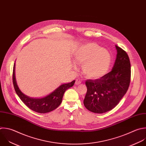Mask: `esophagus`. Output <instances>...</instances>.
Returning a JSON list of instances; mask_svg holds the SVG:
<instances>
[{
    "mask_svg": "<svg viewBox=\"0 0 146 146\" xmlns=\"http://www.w3.org/2000/svg\"><path fill=\"white\" fill-rule=\"evenodd\" d=\"M81 83V80H80L79 78H77V79H76V82H75V84L77 85L80 84Z\"/></svg>",
    "mask_w": 146,
    "mask_h": 146,
    "instance_id": "obj_1",
    "label": "esophagus"
}]
</instances>
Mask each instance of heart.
Segmentation results:
<instances>
[{"label":"heart","mask_w":146,"mask_h":146,"mask_svg":"<svg viewBox=\"0 0 146 146\" xmlns=\"http://www.w3.org/2000/svg\"><path fill=\"white\" fill-rule=\"evenodd\" d=\"M74 62L82 65L84 76L92 80L99 79L108 71L111 56L110 52L93 43L78 47L73 53Z\"/></svg>","instance_id":"b5f03b06"}]
</instances>
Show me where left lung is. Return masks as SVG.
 Listing matches in <instances>:
<instances>
[{"label": "left lung", "instance_id": "8db88e82", "mask_svg": "<svg viewBox=\"0 0 146 146\" xmlns=\"http://www.w3.org/2000/svg\"><path fill=\"white\" fill-rule=\"evenodd\" d=\"M117 54L112 70L100 79L85 82L87 92L84 100L85 108L96 113L114 108L126 93L131 79V64L127 53L115 45Z\"/></svg>", "mask_w": 146, "mask_h": 146}]
</instances>
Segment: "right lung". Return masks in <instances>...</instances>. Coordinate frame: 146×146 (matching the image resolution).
<instances>
[{
	"instance_id": "1",
	"label": "right lung",
	"mask_w": 146,
	"mask_h": 146,
	"mask_svg": "<svg viewBox=\"0 0 146 146\" xmlns=\"http://www.w3.org/2000/svg\"><path fill=\"white\" fill-rule=\"evenodd\" d=\"M15 64L14 65L13 74V80L15 90L20 99L27 107L38 113H48L58 108L62 102L65 92L68 89L73 86L75 82V80H74L70 83L62 84L51 93L43 98H30L22 92L17 85L15 74Z\"/></svg>"
}]
</instances>
